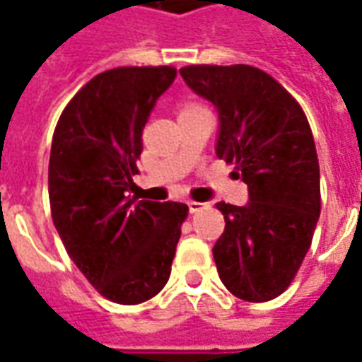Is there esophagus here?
I'll return each mask as SVG.
<instances>
[{
    "mask_svg": "<svg viewBox=\"0 0 362 362\" xmlns=\"http://www.w3.org/2000/svg\"><path fill=\"white\" fill-rule=\"evenodd\" d=\"M188 207H189V213H199L202 209L207 207V204H202V202H188Z\"/></svg>",
    "mask_w": 362,
    "mask_h": 362,
    "instance_id": "obj_1",
    "label": "esophagus"
}]
</instances>
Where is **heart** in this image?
<instances>
[{
    "mask_svg": "<svg viewBox=\"0 0 362 362\" xmlns=\"http://www.w3.org/2000/svg\"><path fill=\"white\" fill-rule=\"evenodd\" d=\"M197 112H207L204 104L196 103V100H184L178 106V114L180 116H188V114H197Z\"/></svg>",
    "mask_w": 362,
    "mask_h": 362,
    "instance_id": "heart-1",
    "label": "heart"
}]
</instances>
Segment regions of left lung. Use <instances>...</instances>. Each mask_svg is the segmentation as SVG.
<instances>
[{
    "instance_id": "left-lung-1",
    "label": "left lung",
    "mask_w": 362,
    "mask_h": 362,
    "mask_svg": "<svg viewBox=\"0 0 362 362\" xmlns=\"http://www.w3.org/2000/svg\"><path fill=\"white\" fill-rule=\"evenodd\" d=\"M189 89L219 110L217 157L248 184L244 207L219 202L225 233L213 246L223 285L267 303L295 279L320 207V165L308 119L281 83L258 67L186 66Z\"/></svg>"
}]
</instances>
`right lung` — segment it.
Returning <instances> with one entry per match:
<instances>
[{
    "label": "right lung",
    "mask_w": 362,
    "mask_h": 362,
    "mask_svg": "<svg viewBox=\"0 0 362 362\" xmlns=\"http://www.w3.org/2000/svg\"><path fill=\"white\" fill-rule=\"evenodd\" d=\"M173 66L116 67L67 103L54 129L48 196L69 258L112 303L139 304L170 277L188 205L127 197L143 127L173 85Z\"/></svg>",
    "instance_id": "add662e5"
}]
</instances>
